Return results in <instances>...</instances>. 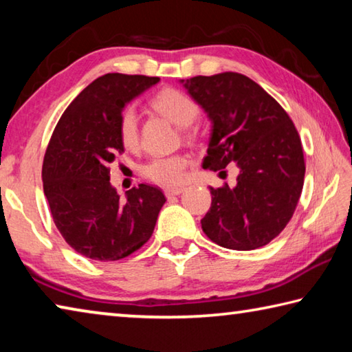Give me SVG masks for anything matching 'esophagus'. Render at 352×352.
I'll list each match as a JSON object with an SVG mask.
<instances>
[{
    "label": "esophagus",
    "instance_id": "34e87169",
    "mask_svg": "<svg viewBox=\"0 0 352 352\" xmlns=\"http://www.w3.org/2000/svg\"><path fill=\"white\" fill-rule=\"evenodd\" d=\"M183 190H184L183 188H166L164 194L168 195V197H172V195H180Z\"/></svg>",
    "mask_w": 352,
    "mask_h": 352
}]
</instances>
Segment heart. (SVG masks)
I'll return each mask as SVG.
<instances>
[{
	"instance_id": "1",
	"label": "heart",
	"mask_w": 352,
	"mask_h": 352,
	"mask_svg": "<svg viewBox=\"0 0 352 352\" xmlns=\"http://www.w3.org/2000/svg\"><path fill=\"white\" fill-rule=\"evenodd\" d=\"M153 110H157L160 115H163L180 127H188L194 122V119L199 115V107L192 99L186 94L175 90V88H164L158 91L151 100ZM119 140L126 148L138 147L140 144V130H138V118L133 109H126L119 118L118 126ZM188 158L183 155H172V157L155 158L151 163L144 166V175L163 186H175L184 180L186 175Z\"/></svg>"
}]
</instances>
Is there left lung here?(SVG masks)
<instances>
[{
	"label": "left lung",
	"instance_id": "1",
	"mask_svg": "<svg viewBox=\"0 0 352 352\" xmlns=\"http://www.w3.org/2000/svg\"><path fill=\"white\" fill-rule=\"evenodd\" d=\"M212 124L204 168H239L234 188H210L204 233L230 250H256L281 233L305 183V153L287 113L264 88L239 73L180 80Z\"/></svg>",
	"mask_w": 352,
	"mask_h": 352
}]
</instances>
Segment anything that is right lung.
<instances>
[{"label": "right lung", "mask_w": 352, "mask_h": 352, "mask_svg": "<svg viewBox=\"0 0 352 352\" xmlns=\"http://www.w3.org/2000/svg\"><path fill=\"white\" fill-rule=\"evenodd\" d=\"M160 77L110 73L79 93L47 144L41 178L57 230L77 253L118 261L151 239L166 197L140 184L126 200L110 183L109 164L124 152L118 126L124 107Z\"/></svg>", "instance_id": "right-lung-1"}]
</instances>
